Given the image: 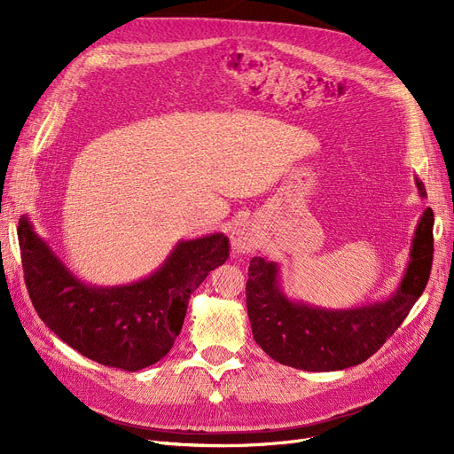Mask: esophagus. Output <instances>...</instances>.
<instances>
[{
    "label": "esophagus",
    "instance_id": "esophagus-1",
    "mask_svg": "<svg viewBox=\"0 0 454 454\" xmlns=\"http://www.w3.org/2000/svg\"><path fill=\"white\" fill-rule=\"evenodd\" d=\"M230 243L233 254H250L254 253L256 248H260L262 238L258 230H254L250 224H241L238 228H233L230 233Z\"/></svg>",
    "mask_w": 454,
    "mask_h": 454
}]
</instances>
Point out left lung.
<instances>
[{
    "instance_id": "8db88e82",
    "label": "left lung",
    "mask_w": 454,
    "mask_h": 454,
    "mask_svg": "<svg viewBox=\"0 0 454 454\" xmlns=\"http://www.w3.org/2000/svg\"><path fill=\"white\" fill-rule=\"evenodd\" d=\"M419 196L423 181L415 177ZM434 213L423 211L411 241L410 263L391 297L351 309H322L294 301L280 288V267L250 260L247 310L256 344L271 359L309 372L361 364L385 344L427 288L434 254Z\"/></svg>"
}]
</instances>
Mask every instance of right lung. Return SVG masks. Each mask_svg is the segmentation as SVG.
I'll use <instances>...</instances> for the list:
<instances>
[{
    "label": "right lung",
    "mask_w": 454,
    "mask_h": 454,
    "mask_svg": "<svg viewBox=\"0 0 454 454\" xmlns=\"http://www.w3.org/2000/svg\"><path fill=\"white\" fill-rule=\"evenodd\" d=\"M19 243L31 303L50 331L83 357L137 372L172 349L191 294L230 256L224 233L179 241L149 277L123 286H91L37 236L29 216Z\"/></svg>",
    "instance_id": "add662e5"
}]
</instances>
